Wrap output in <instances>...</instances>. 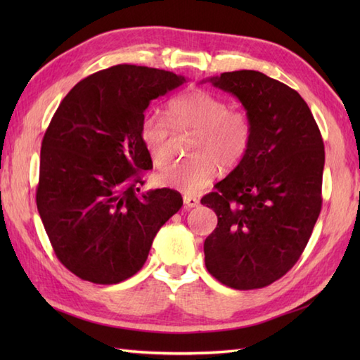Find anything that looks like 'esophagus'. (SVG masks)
Instances as JSON below:
<instances>
[{
    "instance_id": "esophagus-1",
    "label": "esophagus",
    "mask_w": 360,
    "mask_h": 360,
    "mask_svg": "<svg viewBox=\"0 0 360 360\" xmlns=\"http://www.w3.org/2000/svg\"><path fill=\"white\" fill-rule=\"evenodd\" d=\"M182 201H184V207L186 209H193V207H196L198 204H200V201H198L196 198L192 196V195H184V198H182Z\"/></svg>"
}]
</instances>
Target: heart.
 I'll return each instance as SVG.
<instances>
[{
    "label": "heart",
    "instance_id": "heart-1",
    "mask_svg": "<svg viewBox=\"0 0 360 360\" xmlns=\"http://www.w3.org/2000/svg\"><path fill=\"white\" fill-rule=\"evenodd\" d=\"M172 122H170L169 120ZM173 127L179 133H195L190 143L192 159L173 164L158 174L159 186L198 193L215 179L219 165L232 170L246 158L252 143V124L243 111L215 94L196 89L170 105V119L160 112L147 114L141 136L153 164L164 168L172 160Z\"/></svg>",
    "mask_w": 360,
    "mask_h": 360
}]
</instances>
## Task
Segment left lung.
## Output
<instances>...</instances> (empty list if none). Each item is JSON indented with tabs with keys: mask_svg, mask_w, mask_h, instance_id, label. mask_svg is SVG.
Wrapping results in <instances>:
<instances>
[{
	"mask_svg": "<svg viewBox=\"0 0 360 360\" xmlns=\"http://www.w3.org/2000/svg\"><path fill=\"white\" fill-rule=\"evenodd\" d=\"M207 82L241 102L252 143L217 192L201 200L218 217L204 241L205 267L229 288H264L297 263L322 209V134L302 96L263 72H224Z\"/></svg>",
	"mask_w": 360,
	"mask_h": 360,
	"instance_id": "obj_1",
	"label": "left lung"
}]
</instances>
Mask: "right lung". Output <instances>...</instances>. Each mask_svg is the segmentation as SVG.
<instances>
[{
	"instance_id": "right-lung-1",
	"label": "right lung",
	"mask_w": 360,
	"mask_h": 360,
	"mask_svg": "<svg viewBox=\"0 0 360 360\" xmlns=\"http://www.w3.org/2000/svg\"><path fill=\"white\" fill-rule=\"evenodd\" d=\"M184 75L117 65L75 85L46 129L37 209L62 264L79 278L114 285L141 271L159 229L181 209L172 188L141 192L153 167L143 112Z\"/></svg>"
}]
</instances>
